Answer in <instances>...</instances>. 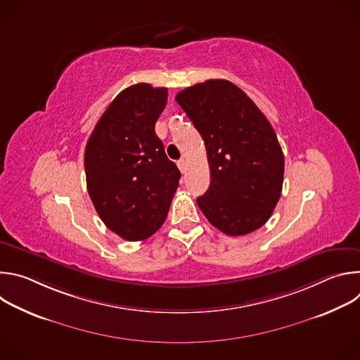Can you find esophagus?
I'll use <instances>...</instances> for the list:
<instances>
[{
	"instance_id": "34e87169",
	"label": "esophagus",
	"mask_w": 360,
	"mask_h": 360,
	"mask_svg": "<svg viewBox=\"0 0 360 360\" xmlns=\"http://www.w3.org/2000/svg\"><path fill=\"white\" fill-rule=\"evenodd\" d=\"M176 165H178V168H179V171L182 172V174H185L186 172V161L182 158V160H179L178 162H176Z\"/></svg>"
}]
</instances>
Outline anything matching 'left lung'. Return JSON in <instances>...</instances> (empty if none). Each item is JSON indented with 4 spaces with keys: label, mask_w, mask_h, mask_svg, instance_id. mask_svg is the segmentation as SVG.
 <instances>
[{
    "label": "left lung",
    "mask_w": 360,
    "mask_h": 360,
    "mask_svg": "<svg viewBox=\"0 0 360 360\" xmlns=\"http://www.w3.org/2000/svg\"><path fill=\"white\" fill-rule=\"evenodd\" d=\"M200 134L211 169L208 191L196 199L221 232L259 229L281 198L285 158L278 136L255 102L226 79H208L175 96Z\"/></svg>",
    "instance_id": "8db88e82"
}]
</instances>
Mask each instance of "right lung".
Masks as SVG:
<instances>
[{
	"label": "right lung",
	"instance_id": "add662e5",
	"mask_svg": "<svg viewBox=\"0 0 360 360\" xmlns=\"http://www.w3.org/2000/svg\"><path fill=\"white\" fill-rule=\"evenodd\" d=\"M167 88L135 84L121 91L85 146L86 189L99 218L127 240H143L167 219L181 172L168 160L155 122Z\"/></svg>",
	"mask_w": 360,
	"mask_h": 360
}]
</instances>
